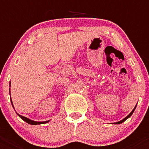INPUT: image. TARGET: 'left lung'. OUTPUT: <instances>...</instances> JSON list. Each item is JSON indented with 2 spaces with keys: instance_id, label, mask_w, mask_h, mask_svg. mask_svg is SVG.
Instances as JSON below:
<instances>
[{
  "instance_id": "obj_1",
  "label": "left lung",
  "mask_w": 149,
  "mask_h": 149,
  "mask_svg": "<svg viewBox=\"0 0 149 149\" xmlns=\"http://www.w3.org/2000/svg\"><path fill=\"white\" fill-rule=\"evenodd\" d=\"M135 108H136V106H135V107H134V108L133 109V111H132V112H131V113H130L129 114H128V115L127 116V117H126V118H124V119H123V120H120V121H118V122L115 123V124H121V123H123V122H124V121H125V120H127V118H130V117H131V116L132 115V113H133V112H134V110H135Z\"/></svg>"
}]
</instances>
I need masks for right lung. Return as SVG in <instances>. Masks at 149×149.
<instances>
[{
  "label": "right lung",
  "mask_w": 149,
  "mask_h": 149,
  "mask_svg": "<svg viewBox=\"0 0 149 149\" xmlns=\"http://www.w3.org/2000/svg\"><path fill=\"white\" fill-rule=\"evenodd\" d=\"M12 106H13V104H12ZM17 115L19 116L20 118H22V120H24V121L28 123V124H30V125H40V124H45V123L49 122V120H48V121H44V122H38V121H34V120H30V119L25 118V117H23V116H22V115H19L18 113H17Z\"/></svg>",
  "instance_id": "add662e5"
}]
</instances>
